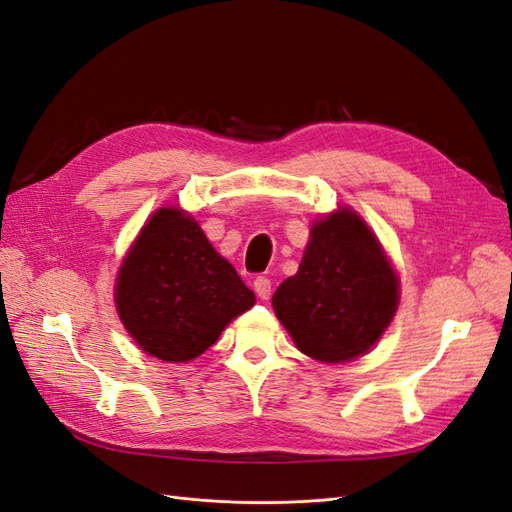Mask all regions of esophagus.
Returning a JSON list of instances; mask_svg holds the SVG:
<instances>
[{
  "mask_svg": "<svg viewBox=\"0 0 512 512\" xmlns=\"http://www.w3.org/2000/svg\"><path fill=\"white\" fill-rule=\"evenodd\" d=\"M254 290H256L260 299H269L271 297V280H269V277L258 275L254 280Z\"/></svg>",
  "mask_w": 512,
  "mask_h": 512,
  "instance_id": "esophagus-1",
  "label": "esophagus"
}]
</instances>
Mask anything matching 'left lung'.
I'll return each mask as SVG.
<instances>
[{
    "mask_svg": "<svg viewBox=\"0 0 512 512\" xmlns=\"http://www.w3.org/2000/svg\"><path fill=\"white\" fill-rule=\"evenodd\" d=\"M397 275L359 215L342 209L312 228L297 275L273 309L297 348L324 363L367 352L397 309Z\"/></svg>",
    "mask_w": 512,
    "mask_h": 512,
    "instance_id": "8db88e82",
    "label": "left lung"
}]
</instances>
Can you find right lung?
I'll use <instances>...</instances> for the list:
<instances>
[{
	"instance_id": "add662e5",
	"label": "right lung",
	"mask_w": 512,
	"mask_h": 512,
	"mask_svg": "<svg viewBox=\"0 0 512 512\" xmlns=\"http://www.w3.org/2000/svg\"><path fill=\"white\" fill-rule=\"evenodd\" d=\"M117 312L147 354L192 361L256 301L235 267L179 209H160L117 275Z\"/></svg>"
}]
</instances>
